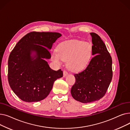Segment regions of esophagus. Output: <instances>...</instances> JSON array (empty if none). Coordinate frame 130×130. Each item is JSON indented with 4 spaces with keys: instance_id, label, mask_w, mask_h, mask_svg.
<instances>
[{
    "instance_id": "obj_1",
    "label": "esophagus",
    "mask_w": 130,
    "mask_h": 130,
    "mask_svg": "<svg viewBox=\"0 0 130 130\" xmlns=\"http://www.w3.org/2000/svg\"><path fill=\"white\" fill-rule=\"evenodd\" d=\"M67 74H68V72H67L66 71H64V72H63L64 76H66Z\"/></svg>"
}]
</instances>
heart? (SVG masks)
Listing matches in <instances>:
<instances>
[{
	"label": "heart",
	"mask_w": 130,
	"mask_h": 130,
	"mask_svg": "<svg viewBox=\"0 0 130 130\" xmlns=\"http://www.w3.org/2000/svg\"><path fill=\"white\" fill-rule=\"evenodd\" d=\"M57 51L52 54L53 60L58 64L67 60V66L73 71L84 69L91 59L92 54L91 45L78 40H68L60 43Z\"/></svg>",
	"instance_id": "b5f03b06"
}]
</instances>
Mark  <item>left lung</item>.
I'll return each instance as SVG.
<instances>
[{
  "mask_svg": "<svg viewBox=\"0 0 130 130\" xmlns=\"http://www.w3.org/2000/svg\"><path fill=\"white\" fill-rule=\"evenodd\" d=\"M91 35L94 56L84 71L74 74L76 81L71 88L73 98L83 103L103 98L113 76L112 57L105 44L97 34L91 32Z\"/></svg>",
  "mask_w": 130,
  "mask_h": 130,
  "instance_id": "1",
  "label": "left lung"
}]
</instances>
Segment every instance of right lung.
<instances>
[{
  "label": "right lung",
  "instance_id": "right-lung-1",
  "mask_svg": "<svg viewBox=\"0 0 130 130\" xmlns=\"http://www.w3.org/2000/svg\"><path fill=\"white\" fill-rule=\"evenodd\" d=\"M61 36L56 32L32 31L20 39L11 52L8 61V82L22 101L34 102L44 99L49 95L54 82L63 77L62 71L53 70L43 59L51 58L46 48L51 49ZM32 51L37 54L34 58L30 55Z\"/></svg>",
  "mask_w": 130,
  "mask_h": 130
}]
</instances>
